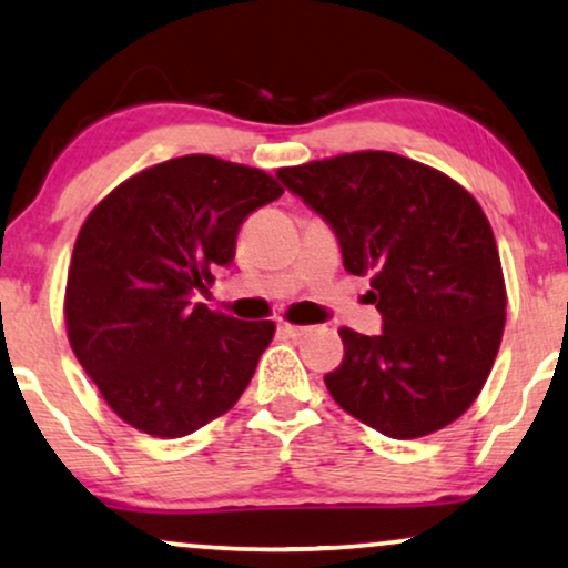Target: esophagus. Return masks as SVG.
<instances>
[{
    "instance_id": "34e87169",
    "label": "esophagus",
    "mask_w": 568,
    "mask_h": 568,
    "mask_svg": "<svg viewBox=\"0 0 568 568\" xmlns=\"http://www.w3.org/2000/svg\"><path fill=\"white\" fill-rule=\"evenodd\" d=\"M278 331H282V334H286V336H292V338H297V336H305L307 331H311V326H294V323H278Z\"/></svg>"
}]
</instances>
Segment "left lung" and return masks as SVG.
<instances>
[{"label": "left lung", "mask_w": 568, "mask_h": 568, "mask_svg": "<svg viewBox=\"0 0 568 568\" xmlns=\"http://www.w3.org/2000/svg\"><path fill=\"white\" fill-rule=\"evenodd\" d=\"M278 180L334 226L344 268L371 276L383 334L342 328L334 402L388 438H423L480 396L506 323L490 221L452 176L392 151H355Z\"/></svg>", "instance_id": "left-lung-1"}]
</instances>
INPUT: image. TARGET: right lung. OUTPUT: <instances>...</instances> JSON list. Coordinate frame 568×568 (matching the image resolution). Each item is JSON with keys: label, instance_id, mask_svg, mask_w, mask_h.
Returning <instances> with one entry per match:
<instances>
[{"label": "right lung", "instance_id": "obj_1", "mask_svg": "<svg viewBox=\"0 0 568 568\" xmlns=\"http://www.w3.org/2000/svg\"><path fill=\"white\" fill-rule=\"evenodd\" d=\"M282 193L263 169L190 153L132 174L88 213L64 286L68 338L135 430L190 436L247 388L276 323L193 297L234 257L242 221Z\"/></svg>", "mask_w": 568, "mask_h": 568}]
</instances>
